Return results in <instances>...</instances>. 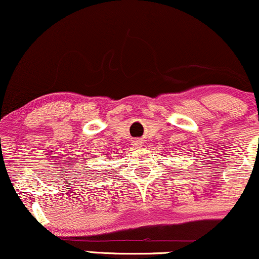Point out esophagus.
I'll return each mask as SVG.
<instances>
[{
  "mask_svg": "<svg viewBox=\"0 0 259 259\" xmlns=\"http://www.w3.org/2000/svg\"><path fill=\"white\" fill-rule=\"evenodd\" d=\"M134 146H135V147L140 148V147H141V146H142V142L139 141V140H136V141H134Z\"/></svg>",
  "mask_w": 259,
  "mask_h": 259,
  "instance_id": "esophagus-1",
  "label": "esophagus"
}]
</instances>
